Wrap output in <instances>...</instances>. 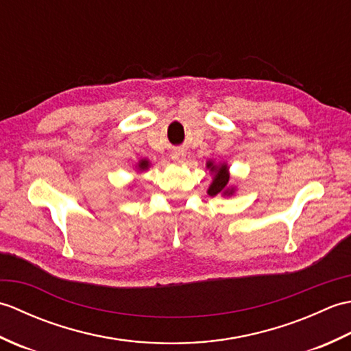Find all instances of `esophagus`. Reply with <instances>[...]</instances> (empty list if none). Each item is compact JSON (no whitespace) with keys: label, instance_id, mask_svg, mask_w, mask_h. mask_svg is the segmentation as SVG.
<instances>
[{"label":"esophagus","instance_id":"esophagus-1","mask_svg":"<svg viewBox=\"0 0 351 351\" xmlns=\"http://www.w3.org/2000/svg\"><path fill=\"white\" fill-rule=\"evenodd\" d=\"M171 160L175 162H184L185 161V154L182 151H175L171 154Z\"/></svg>","mask_w":351,"mask_h":351}]
</instances>
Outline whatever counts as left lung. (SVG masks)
<instances>
[{
  "mask_svg": "<svg viewBox=\"0 0 351 351\" xmlns=\"http://www.w3.org/2000/svg\"><path fill=\"white\" fill-rule=\"evenodd\" d=\"M206 169L210 170V173L213 175V181L210 184V187H208L206 193L210 196H225V197H230L234 196L235 193V187L234 185H230L229 181V166L226 162H217L215 164L213 160L206 161Z\"/></svg>",
  "mask_w": 351,
  "mask_h": 351,
  "instance_id": "1",
  "label": "left lung"
}]
</instances>
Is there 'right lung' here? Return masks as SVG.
Here are the masks:
<instances>
[{"instance_id":"obj_1","label":"right lung","mask_w":351,"mask_h":351,"mask_svg":"<svg viewBox=\"0 0 351 351\" xmlns=\"http://www.w3.org/2000/svg\"><path fill=\"white\" fill-rule=\"evenodd\" d=\"M149 167H151V161H149L147 158H143V160H140L137 164H136V169H137V171H146Z\"/></svg>"}]
</instances>
